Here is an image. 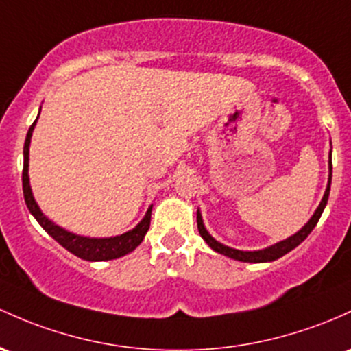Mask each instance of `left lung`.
I'll use <instances>...</instances> for the list:
<instances>
[{
	"instance_id": "obj_1",
	"label": "left lung",
	"mask_w": 351,
	"mask_h": 351,
	"mask_svg": "<svg viewBox=\"0 0 351 351\" xmlns=\"http://www.w3.org/2000/svg\"><path fill=\"white\" fill-rule=\"evenodd\" d=\"M330 184H332V149H330V153H328V183H326L325 195H323L322 202H319L318 208L315 210L313 217L308 219V223H305V226H302V230H300V232L291 234V237L285 238V240L278 241V243L267 246V248H263V250H255V252H243V250H237V248H232V246H226V245L219 243V241L215 240V238L211 237L210 233H208V230L205 228V223H203V218H202V213H199V210L196 211V223H198V232H199V234H202L203 240L206 241L208 246H210L213 252L219 253V255H225V256L233 258V260H238V261H245V263H267V261H275V260H278V258H282L283 255H287V253H290L293 248H296V246L302 243V241L305 240L308 234L311 233V230L317 226L318 219H319V217H322L323 210H325V206H326V202H328Z\"/></svg>"
}]
</instances>
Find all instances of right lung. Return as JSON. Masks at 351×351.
<instances>
[{"instance_id":"add662e5","label":"right lung","mask_w":351,"mask_h":351,"mask_svg":"<svg viewBox=\"0 0 351 351\" xmlns=\"http://www.w3.org/2000/svg\"><path fill=\"white\" fill-rule=\"evenodd\" d=\"M38 117H40V113H38ZM38 117L34 119L33 125L29 126L28 134H26V140H25V148H23V156H25V163H23V195H25V203L26 206H28L29 213L36 218V221L43 226V230L49 234V237L55 238L63 248H66L69 253L82 258V260H86V261L117 260L119 256H125L128 255V253H132L136 246H140L146 232H148L153 205H149L143 219H141L133 230H130V232L123 234H117V237H110V238H90V237H83V234L68 232V230L61 228L60 225L53 223L51 219L46 217L43 211L40 210V206H38L36 199H34L33 196L32 184H29V175H28L29 143H32L33 130L34 126H36Z\"/></svg>"}]
</instances>
